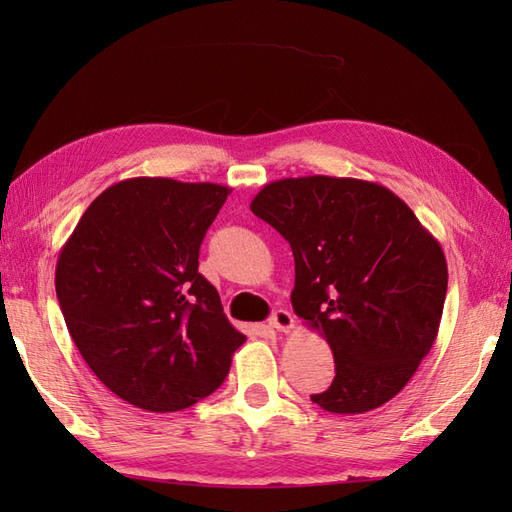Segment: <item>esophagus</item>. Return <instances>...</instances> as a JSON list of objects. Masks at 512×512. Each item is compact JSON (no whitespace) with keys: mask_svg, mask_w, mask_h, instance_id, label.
<instances>
[{"mask_svg":"<svg viewBox=\"0 0 512 512\" xmlns=\"http://www.w3.org/2000/svg\"><path fill=\"white\" fill-rule=\"evenodd\" d=\"M270 328H275L279 332H290L292 328H295V317L284 308H279L273 312V317H270Z\"/></svg>","mask_w":512,"mask_h":512,"instance_id":"1","label":"esophagus"}]
</instances>
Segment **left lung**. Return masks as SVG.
Instances as JSON below:
<instances>
[{
	"mask_svg": "<svg viewBox=\"0 0 512 512\" xmlns=\"http://www.w3.org/2000/svg\"><path fill=\"white\" fill-rule=\"evenodd\" d=\"M250 211L295 255L297 317L330 343L336 376L312 402L365 413L394 398L438 336L447 259L383 184L306 176L270 182Z\"/></svg>",
	"mask_w": 512,
	"mask_h": 512,
	"instance_id": "left-lung-1",
	"label": "left lung"
}]
</instances>
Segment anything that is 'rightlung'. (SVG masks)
I'll return each mask as SVG.
<instances>
[{"label": "right lung", "mask_w": 512, "mask_h": 512, "mask_svg": "<svg viewBox=\"0 0 512 512\" xmlns=\"http://www.w3.org/2000/svg\"><path fill=\"white\" fill-rule=\"evenodd\" d=\"M228 187L171 178L112 184L59 253L65 325L101 383L138 409H187L224 383L246 341L198 273Z\"/></svg>", "instance_id": "obj_1"}]
</instances>
